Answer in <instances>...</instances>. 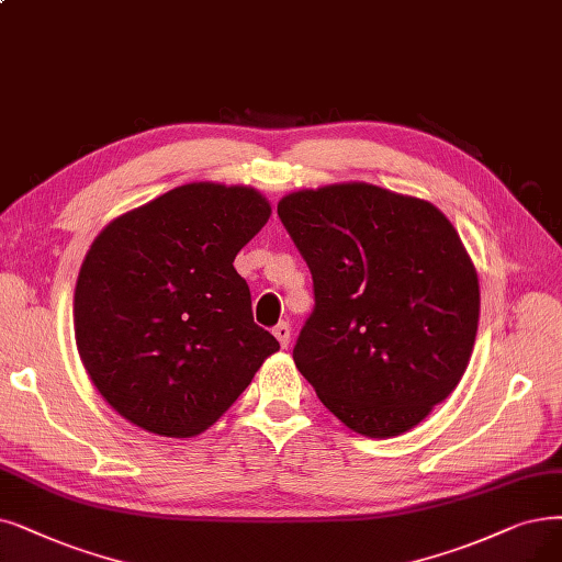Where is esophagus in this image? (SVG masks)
Listing matches in <instances>:
<instances>
[{
    "mask_svg": "<svg viewBox=\"0 0 562 562\" xmlns=\"http://www.w3.org/2000/svg\"><path fill=\"white\" fill-rule=\"evenodd\" d=\"M272 331H274V336H277L279 344H281L283 348L290 344V325H288V323H279Z\"/></svg>",
    "mask_w": 562,
    "mask_h": 562,
    "instance_id": "obj_1",
    "label": "esophagus"
}]
</instances>
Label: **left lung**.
I'll list each match as a JSON object with an SVG mask.
<instances>
[{"mask_svg":"<svg viewBox=\"0 0 562 562\" xmlns=\"http://www.w3.org/2000/svg\"><path fill=\"white\" fill-rule=\"evenodd\" d=\"M277 212L316 300L293 348L300 373L352 431H411L475 346L480 283L459 233L426 200L357 182L290 193Z\"/></svg>","mask_w":562,"mask_h":562,"instance_id":"1","label":"left lung"}]
</instances>
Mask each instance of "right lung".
Returning a JSON list of instances; mask_svg holds the SVG:
<instances>
[{
    "instance_id": "add662e5",
    "label": "right lung",
    "mask_w": 562,
    "mask_h": 562,
    "mask_svg": "<svg viewBox=\"0 0 562 562\" xmlns=\"http://www.w3.org/2000/svg\"><path fill=\"white\" fill-rule=\"evenodd\" d=\"M249 187L184 184L115 218L87 251L74 323L82 364L151 434L205 431L279 341L254 323L235 256L269 218Z\"/></svg>"
}]
</instances>
